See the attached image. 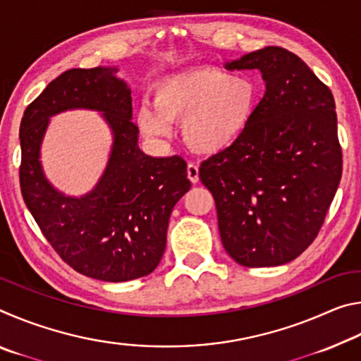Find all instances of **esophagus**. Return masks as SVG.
Wrapping results in <instances>:
<instances>
[{
    "instance_id": "esophagus-1",
    "label": "esophagus",
    "mask_w": 361,
    "mask_h": 361,
    "mask_svg": "<svg viewBox=\"0 0 361 361\" xmlns=\"http://www.w3.org/2000/svg\"><path fill=\"white\" fill-rule=\"evenodd\" d=\"M186 172H188V178L191 180V183H197L199 181V167L195 166V164H188V169H186Z\"/></svg>"
}]
</instances>
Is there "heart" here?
Here are the masks:
<instances>
[{"mask_svg": "<svg viewBox=\"0 0 361 361\" xmlns=\"http://www.w3.org/2000/svg\"><path fill=\"white\" fill-rule=\"evenodd\" d=\"M256 87L252 79L215 66H194L164 76L145 100L137 122L145 135H170L181 121L185 143L200 154H216L234 145L253 119Z\"/></svg>", "mask_w": 361, "mask_h": 361, "instance_id": "heart-1", "label": "heart"}]
</instances>
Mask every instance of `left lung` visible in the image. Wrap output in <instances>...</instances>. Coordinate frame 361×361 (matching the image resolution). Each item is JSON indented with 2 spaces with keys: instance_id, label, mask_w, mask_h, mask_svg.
I'll return each instance as SVG.
<instances>
[{
  "instance_id": "obj_1",
  "label": "left lung",
  "mask_w": 361,
  "mask_h": 361,
  "mask_svg": "<svg viewBox=\"0 0 361 361\" xmlns=\"http://www.w3.org/2000/svg\"><path fill=\"white\" fill-rule=\"evenodd\" d=\"M259 70L266 92L245 133L200 164L223 247L240 266H280L319 234L338 191L342 151L331 90L295 54L267 46L226 63Z\"/></svg>"
}]
</instances>
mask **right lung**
<instances>
[{"instance_id":"right-lung-1","label":"right lung","mask_w":361,"mask_h":361,"mask_svg":"<svg viewBox=\"0 0 361 361\" xmlns=\"http://www.w3.org/2000/svg\"><path fill=\"white\" fill-rule=\"evenodd\" d=\"M118 68H73L49 82L20 122V189L35 221L66 264L103 282H127L151 274L166 250L169 218L185 195L186 162L151 157L138 148L132 97ZM104 113L114 148L101 181L89 195L70 198L42 172L39 148L48 118L66 109Z\"/></svg>"}]
</instances>
